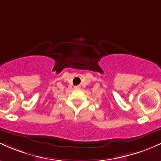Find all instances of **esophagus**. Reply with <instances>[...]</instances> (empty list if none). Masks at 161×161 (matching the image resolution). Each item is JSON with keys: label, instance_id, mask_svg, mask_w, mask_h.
I'll use <instances>...</instances> for the list:
<instances>
[{"label": "esophagus", "instance_id": "obj_1", "mask_svg": "<svg viewBox=\"0 0 161 161\" xmlns=\"http://www.w3.org/2000/svg\"><path fill=\"white\" fill-rule=\"evenodd\" d=\"M80 85H77V86H75V89H78V88H80Z\"/></svg>", "mask_w": 161, "mask_h": 161}]
</instances>
